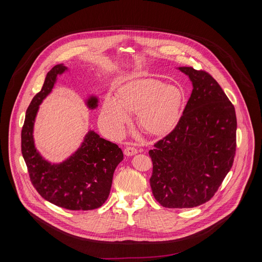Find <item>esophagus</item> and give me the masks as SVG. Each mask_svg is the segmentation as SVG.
<instances>
[{
    "mask_svg": "<svg viewBox=\"0 0 262 262\" xmlns=\"http://www.w3.org/2000/svg\"><path fill=\"white\" fill-rule=\"evenodd\" d=\"M137 154H138V150H137V149H136L135 147L128 146V147H126V148L124 149V155H125L126 157H132V156H135V155H137Z\"/></svg>",
    "mask_w": 262,
    "mask_h": 262,
    "instance_id": "34e87169",
    "label": "esophagus"
}]
</instances>
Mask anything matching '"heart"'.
I'll list each match as a JSON object with an SVG mask.
<instances>
[{"instance_id": "1", "label": "heart", "mask_w": 262, "mask_h": 262, "mask_svg": "<svg viewBox=\"0 0 262 262\" xmlns=\"http://www.w3.org/2000/svg\"><path fill=\"white\" fill-rule=\"evenodd\" d=\"M185 101L183 90L154 78H140L122 84L116 98L106 96L100 111L102 126L114 137L124 133L129 114L146 134L163 137L177 125Z\"/></svg>"}]
</instances>
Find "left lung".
Wrapping results in <instances>:
<instances>
[{
    "instance_id": "1",
    "label": "left lung",
    "mask_w": 262,
    "mask_h": 262,
    "mask_svg": "<svg viewBox=\"0 0 262 262\" xmlns=\"http://www.w3.org/2000/svg\"><path fill=\"white\" fill-rule=\"evenodd\" d=\"M177 69L193 90L174 130L149 150L150 186L164 207L190 208L208 201L230 171L237 125L233 104L209 73Z\"/></svg>"
}]
</instances>
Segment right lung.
I'll list each match as a JSON object with an SVG mask.
<instances>
[{
    "label": "right lung",
    "instance_id": "obj_1",
    "mask_svg": "<svg viewBox=\"0 0 262 262\" xmlns=\"http://www.w3.org/2000/svg\"><path fill=\"white\" fill-rule=\"evenodd\" d=\"M67 71L64 64L54 66L41 91L33 97L21 129V154L31 182L42 198L69 210H91L100 207L110 195L114 171L123 160L121 149L89 129L76 151L60 163H52L37 150L33 137L39 105L52 93L58 77ZM85 104L95 110L98 97L89 95Z\"/></svg>",
    "mask_w": 262,
    "mask_h": 262
}]
</instances>
